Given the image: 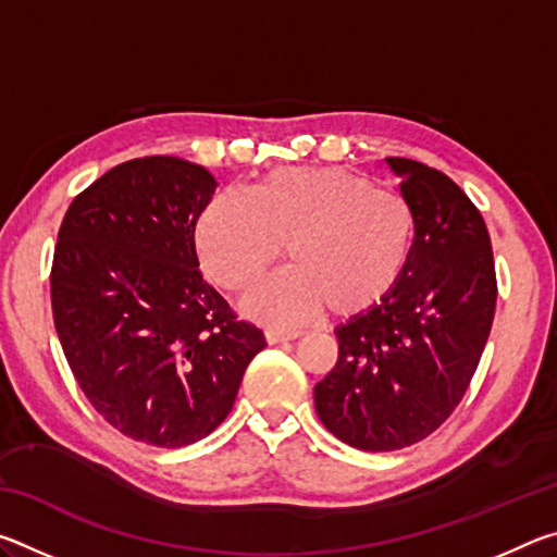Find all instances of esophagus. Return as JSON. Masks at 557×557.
Here are the masks:
<instances>
[{
  "label": "esophagus",
  "mask_w": 557,
  "mask_h": 557,
  "mask_svg": "<svg viewBox=\"0 0 557 557\" xmlns=\"http://www.w3.org/2000/svg\"><path fill=\"white\" fill-rule=\"evenodd\" d=\"M301 336L297 329H265V338L268 344H282V342H292V338Z\"/></svg>",
  "instance_id": "34e87169"
}]
</instances>
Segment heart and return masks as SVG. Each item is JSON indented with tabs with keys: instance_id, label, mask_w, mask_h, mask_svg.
Instances as JSON below:
<instances>
[{
	"instance_id": "1",
	"label": "heart",
	"mask_w": 557,
	"mask_h": 557,
	"mask_svg": "<svg viewBox=\"0 0 557 557\" xmlns=\"http://www.w3.org/2000/svg\"><path fill=\"white\" fill-rule=\"evenodd\" d=\"M412 245L405 199L338 166L277 169L250 194H215L196 221L203 272L228 292L256 285L285 248L292 268L245 297V312L270 324L373 312L398 289Z\"/></svg>"
}]
</instances>
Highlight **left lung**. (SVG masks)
<instances>
[{"label": "left lung", "instance_id": "1", "mask_svg": "<svg viewBox=\"0 0 557 557\" xmlns=\"http://www.w3.org/2000/svg\"><path fill=\"white\" fill-rule=\"evenodd\" d=\"M385 162L414 215L408 270L381 307L336 329L338 361L314 388L324 428L363 451L410 447L455 412L496 309L492 238L476 206L437 169Z\"/></svg>", "mask_w": 557, "mask_h": 557}]
</instances>
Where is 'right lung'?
<instances>
[{
    "instance_id": "obj_1",
    "label": "right lung",
    "mask_w": 557,
    "mask_h": 557,
    "mask_svg": "<svg viewBox=\"0 0 557 557\" xmlns=\"http://www.w3.org/2000/svg\"><path fill=\"white\" fill-rule=\"evenodd\" d=\"M215 186L186 159H129L75 196L53 250L65 361L102 420L145 445L211 435L265 348L199 270L196 221Z\"/></svg>"
}]
</instances>
